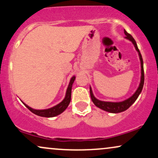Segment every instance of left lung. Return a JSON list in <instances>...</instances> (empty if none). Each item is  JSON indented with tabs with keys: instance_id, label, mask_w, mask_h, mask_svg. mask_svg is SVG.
I'll return each instance as SVG.
<instances>
[{
	"instance_id": "obj_1",
	"label": "left lung",
	"mask_w": 158,
	"mask_h": 158,
	"mask_svg": "<svg viewBox=\"0 0 158 158\" xmlns=\"http://www.w3.org/2000/svg\"><path fill=\"white\" fill-rule=\"evenodd\" d=\"M124 33L126 35V39H127L129 41H131L133 44L135 45V48L137 52H138L139 60H140V64H141V78H140V83H139L138 88L135 91V93L131 96V97H129L128 99H126V100L122 101V102H105V101H101L97 99V98L94 96L93 92H92L91 88L90 87V97H91L92 101H93L94 104L98 108H101V109L106 110V111L110 112V113H120V112L124 111L128 109L130 106L135 102L136 99H137V97H139V94L142 91L143 85H144V70H143V61L142 56H141L140 52H139L138 48H137V43H136L135 40L134 39V38L130 35L129 33H128L126 30H124Z\"/></svg>"
}]
</instances>
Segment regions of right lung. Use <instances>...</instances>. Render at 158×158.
Returning <instances> with one entry per match:
<instances>
[{
    "label": "right lung",
    "instance_id": "1",
    "mask_svg": "<svg viewBox=\"0 0 158 158\" xmlns=\"http://www.w3.org/2000/svg\"><path fill=\"white\" fill-rule=\"evenodd\" d=\"M76 77H73L71 78L70 79V83H69V85L68 87V89H67L66 94H65L64 99H63L61 102L59 103V104L56 105V106L52 107V108H48V109H44V110H36L33 109V108H30V106H28L27 105L24 104V106L28 108L30 111L32 112L33 114H36V115L40 116V117H56V116L59 115L62 113L64 110L68 108L70 102V99H71V90H72V85H73V83L74 80H75Z\"/></svg>",
    "mask_w": 158,
    "mask_h": 158
}]
</instances>
